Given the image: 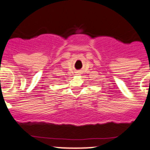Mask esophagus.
I'll use <instances>...</instances> for the list:
<instances>
[{
    "label": "esophagus",
    "mask_w": 150,
    "mask_h": 150,
    "mask_svg": "<svg viewBox=\"0 0 150 150\" xmlns=\"http://www.w3.org/2000/svg\"><path fill=\"white\" fill-rule=\"evenodd\" d=\"M78 73H79V72H78Z\"/></svg>",
    "instance_id": "34e87169"
}]
</instances>
